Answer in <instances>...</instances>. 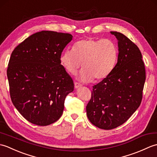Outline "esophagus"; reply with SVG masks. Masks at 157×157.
<instances>
[{
  "label": "esophagus",
  "instance_id": "1",
  "mask_svg": "<svg viewBox=\"0 0 157 157\" xmlns=\"http://www.w3.org/2000/svg\"><path fill=\"white\" fill-rule=\"evenodd\" d=\"M74 85H75V88H78L80 87V86H82V84H79V83L77 82H75Z\"/></svg>",
  "mask_w": 157,
  "mask_h": 157
}]
</instances>
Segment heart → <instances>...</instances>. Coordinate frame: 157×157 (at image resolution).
<instances>
[{"label":"heart","mask_w":157,"mask_h":157,"mask_svg":"<svg viewBox=\"0 0 157 157\" xmlns=\"http://www.w3.org/2000/svg\"><path fill=\"white\" fill-rule=\"evenodd\" d=\"M117 57V46L111 40L88 38L76 42L73 50L63 52L60 61L71 75L76 74L82 63L79 78L83 82H90L94 78L101 80L111 74Z\"/></svg>","instance_id":"obj_1"}]
</instances>
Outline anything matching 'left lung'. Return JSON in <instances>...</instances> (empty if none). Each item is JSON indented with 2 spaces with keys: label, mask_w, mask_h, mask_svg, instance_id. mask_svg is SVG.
<instances>
[{
  "label": "left lung",
  "mask_w": 157,
  "mask_h": 157,
  "mask_svg": "<svg viewBox=\"0 0 157 157\" xmlns=\"http://www.w3.org/2000/svg\"><path fill=\"white\" fill-rule=\"evenodd\" d=\"M118 40L117 63L108 77L93 86L86 106L93 125L112 129L122 125L141 104L146 71L141 52L125 35L111 32Z\"/></svg>",
  "instance_id": "8db88e82"
}]
</instances>
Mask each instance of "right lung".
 <instances>
[{"label": "right lung", "instance_id": "1", "mask_svg": "<svg viewBox=\"0 0 157 157\" xmlns=\"http://www.w3.org/2000/svg\"><path fill=\"white\" fill-rule=\"evenodd\" d=\"M73 36L42 31L29 36L11 53L7 74L13 105L33 124L48 125L61 117L66 96L74 89L60 61Z\"/></svg>", "mask_w": 157, "mask_h": 157}]
</instances>
